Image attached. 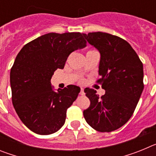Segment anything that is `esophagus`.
Listing matches in <instances>:
<instances>
[{
  "instance_id": "1",
  "label": "esophagus",
  "mask_w": 156,
  "mask_h": 156,
  "mask_svg": "<svg viewBox=\"0 0 156 156\" xmlns=\"http://www.w3.org/2000/svg\"><path fill=\"white\" fill-rule=\"evenodd\" d=\"M80 95H84L85 94L84 89H83V88H81V89H80Z\"/></svg>"
}]
</instances>
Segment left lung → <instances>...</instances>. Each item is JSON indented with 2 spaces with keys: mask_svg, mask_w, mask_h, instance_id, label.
<instances>
[{
  "mask_svg": "<svg viewBox=\"0 0 156 156\" xmlns=\"http://www.w3.org/2000/svg\"><path fill=\"white\" fill-rule=\"evenodd\" d=\"M100 53L98 74L105 94L85 88L90 105L83 111L85 120L99 132L119 129L132 116L144 89L143 64L129 43L116 36L95 32L83 34Z\"/></svg>",
  "mask_w": 156,
  "mask_h": 156,
  "instance_id": "obj_1",
  "label": "left lung"
}]
</instances>
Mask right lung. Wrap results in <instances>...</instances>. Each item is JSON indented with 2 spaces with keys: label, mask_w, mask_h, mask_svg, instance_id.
Returning <instances> with one entry per match:
<instances>
[{
  "label": "right lung",
  "mask_w": 156,
  "mask_h": 156,
  "mask_svg": "<svg viewBox=\"0 0 156 156\" xmlns=\"http://www.w3.org/2000/svg\"><path fill=\"white\" fill-rule=\"evenodd\" d=\"M86 46L80 33H49L30 41L19 52L10 73L12 104L30 130L48 135L62 127L66 110L80 88L68 85L55 91L51 79L57 69L64 68L72 52Z\"/></svg>",
  "instance_id": "right-lung-1"
}]
</instances>
